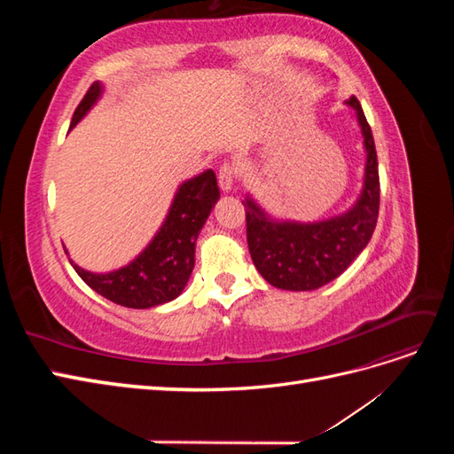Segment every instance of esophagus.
Wrapping results in <instances>:
<instances>
[{
	"instance_id": "34e87169",
	"label": "esophagus",
	"mask_w": 454,
	"mask_h": 454,
	"mask_svg": "<svg viewBox=\"0 0 454 454\" xmlns=\"http://www.w3.org/2000/svg\"><path fill=\"white\" fill-rule=\"evenodd\" d=\"M217 184L223 193H231L232 187H235V168L231 164H223L217 174Z\"/></svg>"
}]
</instances>
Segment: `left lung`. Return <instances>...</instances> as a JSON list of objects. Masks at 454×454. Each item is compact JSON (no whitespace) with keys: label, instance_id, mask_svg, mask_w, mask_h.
<instances>
[{"label":"left lung","instance_id":"8db88e82","mask_svg":"<svg viewBox=\"0 0 454 454\" xmlns=\"http://www.w3.org/2000/svg\"><path fill=\"white\" fill-rule=\"evenodd\" d=\"M345 106L354 112L365 153L362 189L347 210L316 222H297L272 215L252 193L242 200L254 265L280 290H318L340 277L373 237L380 199L375 142L358 98L350 96Z\"/></svg>","mask_w":454,"mask_h":454}]
</instances>
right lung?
I'll use <instances>...</instances> for the list:
<instances>
[{
  "instance_id": "obj_1",
  "label": "right lung",
  "mask_w": 454,
  "mask_h": 454,
  "mask_svg": "<svg viewBox=\"0 0 454 454\" xmlns=\"http://www.w3.org/2000/svg\"><path fill=\"white\" fill-rule=\"evenodd\" d=\"M102 96L104 85L96 81L77 106L70 129L87 117ZM217 200L219 187L215 174L204 170L177 185L168 214L155 237L129 265L109 272H92L79 267L72 259L70 263L96 294L121 307L151 309L170 303L185 290L191 278L195 267L197 239Z\"/></svg>"
}]
</instances>
